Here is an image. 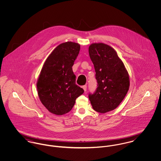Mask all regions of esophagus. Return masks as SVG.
I'll return each mask as SVG.
<instances>
[{"instance_id": "34e87169", "label": "esophagus", "mask_w": 161, "mask_h": 161, "mask_svg": "<svg viewBox=\"0 0 161 161\" xmlns=\"http://www.w3.org/2000/svg\"><path fill=\"white\" fill-rule=\"evenodd\" d=\"M82 88H83V89L84 90V91H86V90H87V86H86V85L83 86H82Z\"/></svg>"}]
</instances>
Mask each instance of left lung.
Instances as JSON below:
<instances>
[{
    "label": "left lung",
    "instance_id": "obj_1",
    "mask_svg": "<svg viewBox=\"0 0 161 161\" xmlns=\"http://www.w3.org/2000/svg\"><path fill=\"white\" fill-rule=\"evenodd\" d=\"M95 70L97 87L89 94L92 108L104 114L115 109L124 99L130 87L128 73L115 49L104 43L89 47Z\"/></svg>",
    "mask_w": 161,
    "mask_h": 161
}]
</instances>
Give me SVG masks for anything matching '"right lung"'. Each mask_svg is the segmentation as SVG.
Masks as SVG:
<instances>
[{"label": "right lung", "instance_id": "add662e5", "mask_svg": "<svg viewBox=\"0 0 161 161\" xmlns=\"http://www.w3.org/2000/svg\"><path fill=\"white\" fill-rule=\"evenodd\" d=\"M80 45L66 42L57 46L46 59L37 82L43 105L52 114L62 115L71 110L75 99L84 91L75 84L72 66Z\"/></svg>", "mask_w": 161, "mask_h": 161}]
</instances>
